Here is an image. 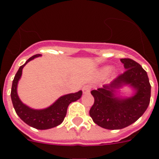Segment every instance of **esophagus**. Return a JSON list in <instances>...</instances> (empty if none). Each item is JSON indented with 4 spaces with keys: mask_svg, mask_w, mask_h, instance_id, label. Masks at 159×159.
<instances>
[{
    "mask_svg": "<svg viewBox=\"0 0 159 159\" xmlns=\"http://www.w3.org/2000/svg\"><path fill=\"white\" fill-rule=\"evenodd\" d=\"M91 92V87L89 85H86L83 88V92L84 94H89Z\"/></svg>",
    "mask_w": 159,
    "mask_h": 159,
    "instance_id": "34e87169",
    "label": "esophagus"
}]
</instances>
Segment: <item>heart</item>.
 Wrapping results in <instances>:
<instances>
[{
  "instance_id": "1",
  "label": "heart",
  "mask_w": 159,
  "mask_h": 159,
  "mask_svg": "<svg viewBox=\"0 0 159 159\" xmlns=\"http://www.w3.org/2000/svg\"><path fill=\"white\" fill-rule=\"evenodd\" d=\"M112 67H111V66H106V67H104L103 68H102V72L105 73V74H107V73L110 72L111 71Z\"/></svg>"
}]
</instances>
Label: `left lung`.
<instances>
[{"label":"left lung","instance_id":"left-lung-1","mask_svg":"<svg viewBox=\"0 0 159 159\" xmlns=\"http://www.w3.org/2000/svg\"><path fill=\"white\" fill-rule=\"evenodd\" d=\"M126 69L111 84L91 92L95 102L90 116L98 126L108 130L127 127L146 111L151 99V84L147 73L139 64L130 59H121ZM123 86L133 90L130 97L120 95Z\"/></svg>","mask_w":159,"mask_h":159}]
</instances>
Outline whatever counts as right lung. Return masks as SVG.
<instances>
[{"instance_id":"obj_1","label":"right lung","mask_w":159,"mask_h":159,"mask_svg":"<svg viewBox=\"0 0 159 159\" xmlns=\"http://www.w3.org/2000/svg\"><path fill=\"white\" fill-rule=\"evenodd\" d=\"M41 55L37 54L30 57L29 60L19 67L15 77L13 79L11 90V99L12 105L17 116L26 124L38 130H47L53 128L61 124L64 121L67 114L68 105L72 102L78 100L82 96V91H79L75 93H70L60 96L55 101L51 106L43 109H33L25 104L20 99L17 94V85L22 75V70L29 61L34 60Z\"/></svg>"}]
</instances>
